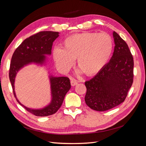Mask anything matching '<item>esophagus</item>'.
I'll use <instances>...</instances> for the list:
<instances>
[{
    "instance_id": "1",
    "label": "esophagus",
    "mask_w": 146,
    "mask_h": 146,
    "mask_svg": "<svg viewBox=\"0 0 146 146\" xmlns=\"http://www.w3.org/2000/svg\"><path fill=\"white\" fill-rule=\"evenodd\" d=\"M78 82L74 78H72L71 80H70V84H71L72 86H76L77 85Z\"/></svg>"
}]
</instances>
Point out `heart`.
Segmentation results:
<instances>
[{
	"mask_svg": "<svg viewBox=\"0 0 146 146\" xmlns=\"http://www.w3.org/2000/svg\"><path fill=\"white\" fill-rule=\"evenodd\" d=\"M64 43L65 48L55 47L53 51L57 67L68 71L77 58L79 68L88 76L103 68L113 50L112 39L104 33L75 34L66 38Z\"/></svg>",
	"mask_w": 146,
	"mask_h": 146,
	"instance_id": "1",
	"label": "heart"
}]
</instances>
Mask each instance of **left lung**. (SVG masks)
Returning a JSON list of instances; mask_svg holds the SVG:
<instances>
[{
    "label": "left lung",
    "instance_id": "1",
    "mask_svg": "<svg viewBox=\"0 0 146 146\" xmlns=\"http://www.w3.org/2000/svg\"><path fill=\"white\" fill-rule=\"evenodd\" d=\"M114 50L109 62L85 85V100L90 108L107 111L124 102L133 82L134 61L129 46L116 32L113 33Z\"/></svg>",
    "mask_w": 146,
    "mask_h": 146
}]
</instances>
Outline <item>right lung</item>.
Returning a JSON list of instances; mask_svg holds the SVG:
<instances>
[{
	"label": "right lung",
	"mask_w": 146,
	"mask_h": 146,
	"mask_svg": "<svg viewBox=\"0 0 146 146\" xmlns=\"http://www.w3.org/2000/svg\"><path fill=\"white\" fill-rule=\"evenodd\" d=\"M58 32L44 31L33 35L26 38L16 48L12 56L9 70V78L13 91L16 100L27 111L36 116H47L55 114L63 104L65 95L70 88V82L68 77H50L52 100L49 105L41 110H32L24 107L16 97L15 92V78L17 72L24 65L30 63H42L45 61L44 55L51 54L52 47Z\"/></svg>",
	"instance_id": "add662e5"
}]
</instances>
